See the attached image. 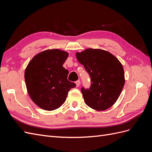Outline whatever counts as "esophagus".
Segmentation results:
<instances>
[{"instance_id": "1", "label": "esophagus", "mask_w": 152, "mask_h": 152, "mask_svg": "<svg viewBox=\"0 0 152 152\" xmlns=\"http://www.w3.org/2000/svg\"><path fill=\"white\" fill-rule=\"evenodd\" d=\"M75 84H76L77 87H79V86H80V80H77V81L75 82Z\"/></svg>"}]
</instances>
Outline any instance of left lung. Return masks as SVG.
Segmentation results:
<instances>
[{
	"label": "left lung",
	"mask_w": 152,
	"mask_h": 152,
	"mask_svg": "<svg viewBox=\"0 0 152 152\" xmlns=\"http://www.w3.org/2000/svg\"><path fill=\"white\" fill-rule=\"evenodd\" d=\"M76 58L91 77L89 89L81 88L86 104L97 111L112 107L125 84L121 63L112 54L99 49L89 48L76 53Z\"/></svg>",
	"instance_id": "8db88e82"
}]
</instances>
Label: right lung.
Returning <instances> with one entry per match:
<instances>
[{"mask_svg": "<svg viewBox=\"0 0 152 152\" xmlns=\"http://www.w3.org/2000/svg\"><path fill=\"white\" fill-rule=\"evenodd\" d=\"M68 53L60 49L44 50L36 54L27 65L25 80L34 103L51 111L65 103L68 91L76 86L68 80V71L63 66Z\"/></svg>", "mask_w": 152, "mask_h": 152, "instance_id": "add662e5", "label": "right lung"}]
</instances>
